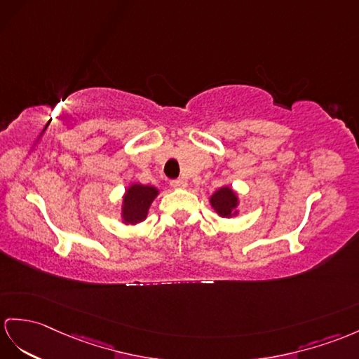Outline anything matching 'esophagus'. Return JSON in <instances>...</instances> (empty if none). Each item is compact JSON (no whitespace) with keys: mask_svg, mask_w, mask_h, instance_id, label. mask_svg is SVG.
<instances>
[{"mask_svg":"<svg viewBox=\"0 0 359 359\" xmlns=\"http://www.w3.org/2000/svg\"><path fill=\"white\" fill-rule=\"evenodd\" d=\"M170 186L175 189H184V187H187V181L184 178L173 180V181H170Z\"/></svg>","mask_w":359,"mask_h":359,"instance_id":"obj_1","label":"esophagus"}]
</instances>
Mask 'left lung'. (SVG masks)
Segmentation results:
<instances>
[{"label": "left lung", "mask_w": 359, "mask_h": 359, "mask_svg": "<svg viewBox=\"0 0 359 359\" xmlns=\"http://www.w3.org/2000/svg\"><path fill=\"white\" fill-rule=\"evenodd\" d=\"M210 204L215 208V212L221 217H233L238 215L239 198L231 187H221L210 196Z\"/></svg>", "instance_id": "obj_1"}]
</instances>
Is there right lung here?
<instances>
[{
	"instance_id": "add662e5",
	"label": "right lung",
	"mask_w": 359,
	"mask_h": 359,
	"mask_svg": "<svg viewBox=\"0 0 359 359\" xmlns=\"http://www.w3.org/2000/svg\"><path fill=\"white\" fill-rule=\"evenodd\" d=\"M156 195H158V189H155L154 186H129L123 196V204H121V217H123V222L135 225L144 221Z\"/></svg>"
}]
</instances>
